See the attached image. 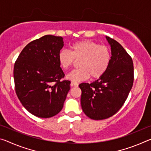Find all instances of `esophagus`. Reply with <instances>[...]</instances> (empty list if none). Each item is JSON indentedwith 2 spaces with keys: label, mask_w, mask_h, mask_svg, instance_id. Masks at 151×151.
Returning <instances> with one entry per match:
<instances>
[{
  "label": "esophagus",
  "mask_w": 151,
  "mask_h": 151,
  "mask_svg": "<svg viewBox=\"0 0 151 151\" xmlns=\"http://www.w3.org/2000/svg\"><path fill=\"white\" fill-rule=\"evenodd\" d=\"M70 85H71V86H77L78 85V83H77V82L72 81L70 83Z\"/></svg>",
  "instance_id": "1"
}]
</instances>
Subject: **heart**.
<instances>
[{
    "mask_svg": "<svg viewBox=\"0 0 151 151\" xmlns=\"http://www.w3.org/2000/svg\"><path fill=\"white\" fill-rule=\"evenodd\" d=\"M60 66L67 69L79 60L78 69L73 70L66 75L73 81H85L91 76L92 78L101 77L108 69L111 63V54L109 48L91 40H81L74 43L70 51L63 49L58 55Z\"/></svg>",
    "mask_w": 151,
    "mask_h": 151,
    "instance_id": "heart-1",
    "label": "heart"
}]
</instances>
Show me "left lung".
Returning a JSON list of instances; mask_svg holds the SVG:
<instances>
[{
	"mask_svg": "<svg viewBox=\"0 0 151 151\" xmlns=\"http://www.w3.org/2000/svg\"><path fill=\"white\" fill-rule=\"evenodd\" d=\"M106 38L112 55L108 69L93 83L79 85L82 109L93 120L106 119L116 114L127 100L134 81L131 57L115 40Z\"/></svg>",
	"mask_w": 151,
	"mask_h": 151,
	"instance_id": "left-lung-1",
	"label": "left lung"
}]
</instances>
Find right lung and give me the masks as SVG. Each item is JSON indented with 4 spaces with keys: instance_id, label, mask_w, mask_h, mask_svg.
Masks as SVG:
<instances>
[{
    "instance_id": "obj_1",
    "label": "right lung",
    "mask_w": 151,
    "mask_h": 151,
    "mask_svg": "<svg viewBox=\"0 0 151 151\" xmlns=\"http://www.w3.org/2000/svg\"><path fill=\"white\" fill-rule=\"evenodd\" d=\"M63 39L45 35L29 42L14 66V81L18 98L25 109L40 118H50L62 110L70 90L58 55Z\"/></svg>"
}]
</instances>
